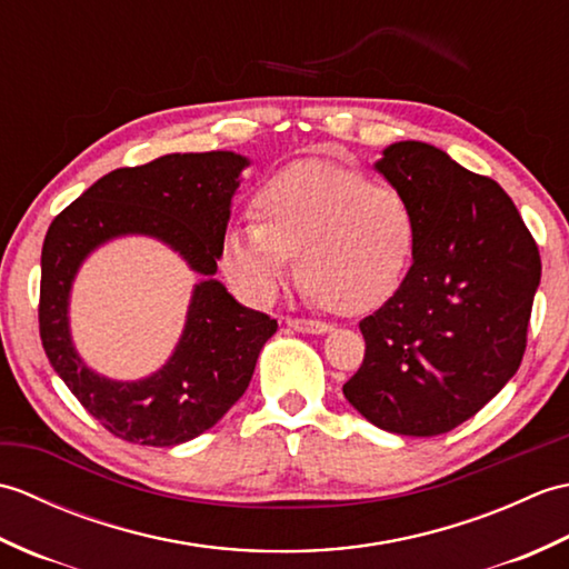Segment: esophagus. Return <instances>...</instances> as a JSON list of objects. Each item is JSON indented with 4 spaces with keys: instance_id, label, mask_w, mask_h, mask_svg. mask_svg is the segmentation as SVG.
Wrapping results in <instances>:
<instances>
[{
    "instance_id": "obj_1",
    "label": "esophagus",
    "mask_w": 569,
    "mask_h": 569,
    "mask_svg": "<svg viewBox=\"0 0 569 569\" xmlns=\"http://www.w3.org/2000/svg\"><path fill=\"white\" fill-rule=\"evenodd\" d=\"M288 328L296 330V332H303V335H325V332L332 330L330 325L318 322V320H303V318H291V320H288Z\"/></svg>"
}]
</instances>
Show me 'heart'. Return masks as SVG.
<instances>
[{"label":"heart","instance_id":"obj_1","mask_svg":"<svg viewBox=\"0 0 569 569\" xmlns=\"http://www.w3.org/2000/svg\"><path fill=\"white\" fill-rule=\"evenodd\" d=\"M253 224L222 241L220 266L239 293L271 300L296 257L300 291L342 316L383 308L413 269L420 222L401 190L325 161L296 163L257 190Z\"/></svg>","mask_w":569,"mask_h":569}]
</instances>
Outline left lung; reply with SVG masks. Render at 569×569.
<instances>
[{
    "mask_svg": "<svg viewBox=\"0 0 569 569\" xmlns=\"http://www.w3.org/2000/svg\"><path fill=\"white\" fill-rule=\"evenodd\" d=\"M373 168L416 208L401 291L359 322L365 361L342 391L381 430L432 438L479 413L521 367L540 253L513 200L422 141Z\"/></svg>",
    "mask_w": 569,
    "mask_h": 569,
    "instance_id": "obj_1",
    "label": "left lung"
}]
</instances>
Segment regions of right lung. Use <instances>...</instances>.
<instances>
[{
    "instance_id": "obj_1",
    "label": "right lung",
    "mask_w": 569,
    "mask_h": 569,
    "mask_svg": "<svg viewBox=\"0 0 569 569\" xmlns=\"http://www.w3.org/2000/svg\"><path fill=\"white\" fill-rule=\"evenodd\" d=\"M247 156L171 153L117 168L51 222L41 251L39 330L46 357L72 396L114 438L173 447L210 430L247 391L276 320L244 308L212 278ZM153 236L203 276L184 335L167 365L139 382H114L83 365L69 335V288L81 261L117 236Z\"/></svg>"
}]
</instances>
